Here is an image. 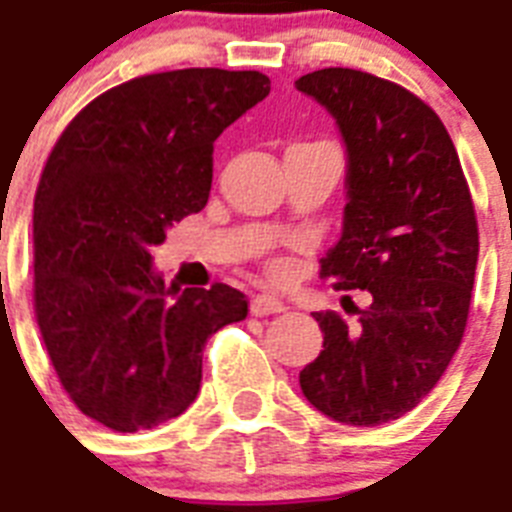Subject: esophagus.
Returning <instances> with one entry per match:
<instances>
[{
	"label": "esophagus",
	"instance_id": "obj_1",
	"mask_svg": "<svg viewBox=\"0 0 512 512\" xmlns=\"http://www.w3.org/2000/svg\"><path fill=\"white\" fill-rule=\"evenodd\" d=\"M283 310L285 304L277 299L275 293H259V296H253L251 301V312L253 315H259V318H264V315H277V312Z\"/></svg>",
	"mask_w": 512,
	"mask_h": 512
}]
</instances>
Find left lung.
Here are the masks:
<instances>
[{
	"instance_id": "obj_1",
	"label": "left lung",
	"mask_w": 512,
	"mask_h": 512,
	"mask_svg": "<svg viewBox=\"0 0 512 512\" xmlns=\"http://www.w3.org/2000/svg\"><path fill=\"white\" fill-rule=\"evenodd\" d=\"M296 90L334 117L347 154L342 235L320 275L371 293L355 323L315 312L323 350L301 368V392L334 422L384 425L422 403L462 342L473 200L451 136L414 93L355 69L312 71Z\"/></svg>"
}]
</instances>
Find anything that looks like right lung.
<instances>
[{
  "instance_id": "right-lung-1",
  "label": "right lung",
  "mask_w": 512,
  "mask_h": 512,
  "mask_svg": "<svg viewBox=\"0 0 512 512\" xmlns=\"http://www.w3.org/2000/svg\"><path fill=\"white\" fill-rule=\"evenodd\" d=\"M269 95L259 71L178 69L98 95L63 130L34 200V310L63 390L117 433L184 414L237 288L165 285L152 248L205 208L213 141Z\"/></svg>"
}]
</instances>
